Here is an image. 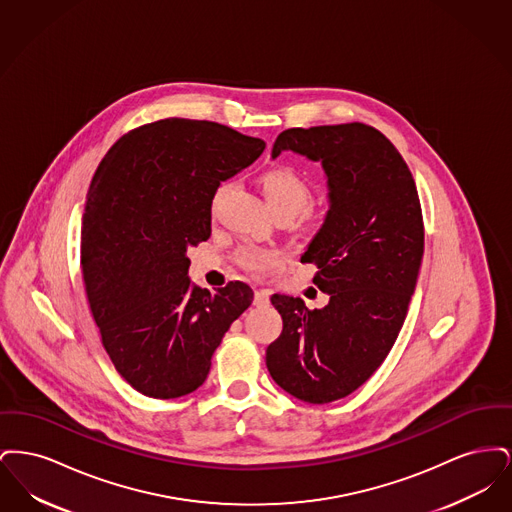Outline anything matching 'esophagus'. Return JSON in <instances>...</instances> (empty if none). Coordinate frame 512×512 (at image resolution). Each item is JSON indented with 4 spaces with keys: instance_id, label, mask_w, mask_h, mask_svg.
I'll use <instances>...</instances> for the list:
<instances>
[{
    "instance_id": "1",
    "label": "esophagus",
    "mask_w": 512,
    "mask_h": 512,
    "mask_svg": "<svg viewBox=\"0 0 512 512\" xmlns=\"http://www.w3.org/2000/svg\"><path fill=\"white\" fill-rule=\"evenodd\" d=\"M268 301H270V297H268L267 290H257V292H255L253 303H255L257 307H267Z\"/></svg>"
}]
</instances>
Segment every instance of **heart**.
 <instances>
[{
    "mask_svg": "<svg viewBox=\"0 0 512 512\" xmlns=\"http://www.w3.org/2000/svg\"><path fill=\"white\" fill-rule=\"evenodd\" d=\"M226 186H220L215 194V203L219 201L220 195L224 194ZM261 190L267 201L268 211H288L293 217L301 213L309 201H311V186L307 180L293 171L290 167H278L267 171L261 176ZM238 263L255 274L267 272L270 268L276 267L280 263V255L276 251L268 249H259V247H244L238 253Z\"/></svg>",
    "mask_w": 512,
    "mask_h": 512,
    "instance_id": "b5f03b06",
    "label": "heart"
}]
</instances>
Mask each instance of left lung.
<instances>
[{
    "instance_id": "8db88e82",
    "label": "left lung",
    "mask_w": 512,
    "mask_h": 512,
    "mask_svg": "<svg viewBox=\"0 0 512 512\" xmlns=\"http://www.w3.org/2000/svg\"><path fill=\"white\" fill-rule=\"evenodd\" d=\"M282 151L324 171L328 211L301 263L317 265L328 305L270 297L284 328L267 347L268 372L293 397L330 403L363 386L399 336L424 253L422 211L407 163L363 122L284 130L272 159Z\"/></svg>"
}]
</instances>
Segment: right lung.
Returning a JSON list of instances; mask_svg holds the SVG:
<instances>
[{
    "mask_svg": "<svg viewBox=\"0 0 512 512\" xmlns=\"http://www.w3.org/2000/svg\"><path fill=\"white\" fill-rule=\"evenodd\" d=\"M265 146L217 122L165 119L122 136L99 163L82 220V274L107 355L147 397L197 390L253 301L244 282L195 286L188 249L211 236L220 182Z\"/></svg>",
    "mask_w": 512,
    "mask_h": 512,
    "instance_id": "right-lung-1",
    "label": "right lung"
}]
</instances>
